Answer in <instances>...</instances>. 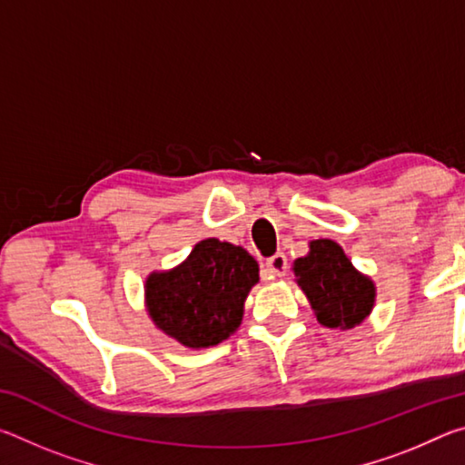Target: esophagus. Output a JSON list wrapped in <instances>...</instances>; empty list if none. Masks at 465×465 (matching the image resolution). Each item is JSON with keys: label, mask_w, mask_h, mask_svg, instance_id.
Here are the masks:
<instances>
[{"label": "esophagus", "mask_w": 465, "mask_h": 465, "mask_svg": "<svg viewBox=\"0 0 465 465\" xmlns=\"http://www.w3.org/2000/svg\"><path fill=\"white\" fill-rule=\"evenodd\" d=\"M266 271H269L272 277H285L287 272V256L282 252H277L271 258H266Z\"/></svg>", "instance_id": "obj_1"}]
</instances>
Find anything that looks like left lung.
<instances>
[{"label":"left lung","mask_w":465,"mask_h":465,"mask_svg":"<svg viewBox=\"0 0 465 465\" xmlns=\"http://www.w3.org/2000/svg\"><path fill=\"white\" fill-rule=\"evenodd\" d=\"M297 285L308 295L320 324L352 328L363 322L375 302L371 279L361 274L332 240L310 242V254L295 261Z\"/></svg>","instance_id":"left-lung-1"}]
</instances>
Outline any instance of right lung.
<instances>
[{"label":"right lung","mask_w":465,"mask_h":465,"mask_svg":"<svg viewBox=\"0 0 465 465\" xmlns=\"http://www.w3.org/2000/svg\"><path fill=\"white\" fill-rule=\"evenodd\" d=\"M256 281L258 264L246 250L209 238L196 243L174 271L147 279V312L180 344L207 349L238 330Z\"/></svg>","instance_id":"add662e5"}]
</instances>
